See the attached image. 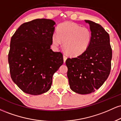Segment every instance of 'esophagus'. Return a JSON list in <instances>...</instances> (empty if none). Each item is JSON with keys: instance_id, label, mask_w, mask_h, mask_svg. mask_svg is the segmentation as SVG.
<instances>
[{"instance_id": "34e87169", "label": "esophagus", "mask_w": 121, "mask_h": 121, "mask_svg": "<svg viewBox=\"0 0 121 121\" xmlns=\"http://www.w3.org/2000/svg\"><path fill=\"white\" fill-rule=\"evenodd\" d=\"M63 59H64V62H65V61H66V60L67 59V57H66V55H63Z\"/></svg>"}]
</instances>
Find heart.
Returning <instances> with one entry per match:
<instances>
[{
  "label": "heart",
  "mask_w": 121,
  "mask_h": 121,
  "mask_svg": "<svg viewBox=\"0 0 121 121\" xmlns=\"http://www.w3.org/2000/svg\"><path fill=\"white\" fill-rule=\"evenodd\" d=\"M57 30V33L52 35V44L57 47L62 41L65 51L71 56L81 55L91 44L92 34L87 27H82L71 22H65L60 24Z\"/></svg>",
  "instance_id": "b5f03b06"
}]
</instances>
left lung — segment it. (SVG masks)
<instances>
[{"mask_svg": "<svg viewBox=\"0 0 121 121\" xmlns=\"http://www.w3.org/2000/svg\"><path fill=\"white\" fill-rule=\"evenodd\" d=\"M92 38L89 47L80 56L66 60L67 76L70 89L81 94L94 92L109 77L112 49L109 34L101 25L91 20Z\"/></svg>", "mask_w": 121, "mask_h": 121, "instance_id": "1", "label": "left lung"}]
</instances>
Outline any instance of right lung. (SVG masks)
Instances as JSON below:
<instances>
[{
    "mask_svg": "<svg viewBox=\"0 0 121 121\" xmlns=\"http://www.w3.org/2000/svg\"><path fill=\"white\" fill-rule=\"evenodd\" d=\"M55 22L37 19L23 23L11 39L8 63L11 77L26 93L39 95L51 88L53 75L63 55L51 49Z\"/></svg>",
    "mask_w": 121,
    "mask_h": 121,
    "instance_id": "right-lung-1",
    "label": "right lung"
}]
</instances>
